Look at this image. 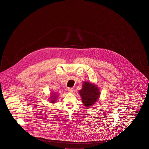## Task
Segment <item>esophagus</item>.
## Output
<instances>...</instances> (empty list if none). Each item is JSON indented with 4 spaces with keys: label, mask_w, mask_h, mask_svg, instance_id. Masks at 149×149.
Wrapping results in <instances>:
<instances>
[{
    "label": "esophagus",
    "mask_w": 149,
    "mask_h": 149,
    "mask_svg": "<svg viewBox=\"0 0 149 149\" xmlns=\"http://www.w3.org/2000/svg\"><path fill=\"white\" fill-rule=\"evenodd\" d=\"M68 91L69 93H72L74 92V89L72 88H68Z\"/></svg>",
    "instance_id": "obj_1"
}]
</instances>
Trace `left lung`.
<instances>
[{"instance_id":"obj_1","label":"left lung","mask_w":149,"mask_h":149,"mask_svg":"<svg viewBox=\"0 0 149 149\" xmlns=\"http://www.w3.org/2000/svg\"><path fill=\"white\" fill-rule=\"evenodd\" d=\"M82 103L87 109L95 105L100 97V89L97 85L88 81L83 82L81 90L79 91Z\"/></svg>"}]
</instances>
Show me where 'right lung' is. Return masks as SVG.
Masks as SVG:
<instances>
[{"instance_id":"1","label":"right lung","mask_w":149,"mask_h":149,"mask_svg":"<svg viewBox=\"0 0 149 149\" xmlns=\"http://www.w3.org/2000/svg\"><path fill=\"white\" fill-rule=\"evenodd\" d=\"M50 98H49V102L51 103H56V102H57V98L58 96V94H57L56 92H52V93H51L50 95Z\"/></svg>"}]
</instances>
